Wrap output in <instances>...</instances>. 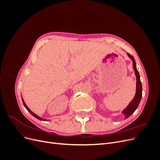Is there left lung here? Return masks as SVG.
<instances>
[{"mask_svg": "<svg viewBox=\"0 0 160 160\" xmlns=\"http://www.w3.org/2000/svg\"><path fill=\"white\" fill-rule=\"evenodd\" d=\"M128 55L133 61V69L135 71V76H136L137 82H136V93H135L134 98L132 101V102L129 104L128 107L123 111V113L125 115V119L128 118L130 115H132L135 111V109L138 108L142 96V85L141 81H140V78H139L140 76L139 74V72L136 68L135 61L134 59V57L131 55L130 54H129V53H128Z\"/></svg>", "mask_w": 160, "mask_h": 160, "instance_id": "left-lung-1", "label": "left lung"}]
</instances>
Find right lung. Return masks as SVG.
<instances>
[{
  "label": "right lung",
  "instance_id": "obj_1",
  "mask_svg": "<svg viewBox=\"0 0 160 160\" xmlns=\"http://www.w3.org/2000/svg\"><path fill=\"white\" fill-rule=\"evenodd\" d=\"M22 103H23V105H24V106H25V108L28 110V112H30L33 116H34V117H35V118H36L37 119H40V120H45V119H42V118H41L40 117H38V116H37L36 114H35V113H34L33 112H32V111L29 109H28V107H27V105L25 104V101H24V100H23V99L22 98Z\"/></svg>",
  "mask_w": 160,
  "mask_h": 160
}]
</instances>
